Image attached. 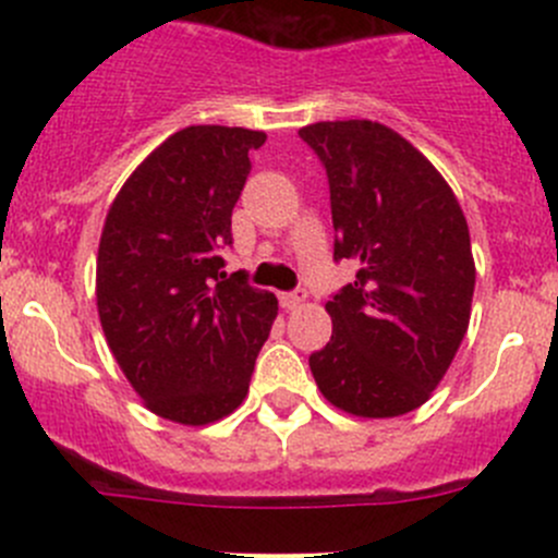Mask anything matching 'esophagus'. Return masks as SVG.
<instances>
[{
  "label": "esophagus",
  "mask_w": 558,
  "mask_h": 558,
  "mask_svg": "<svg viewBox=\"0 0 558 558\" xmlns=\"http://www.w3.org/2000/svg\"><path fill=\"white\" fill-rule=\"evenodd\" d=\"M305 296H307L305 289H294V291H283L278 300H280V307H286V311H294V307H300L302 302H305Z\"/></svg>",
  "instance_id": "34e87169"
}]
</instances>
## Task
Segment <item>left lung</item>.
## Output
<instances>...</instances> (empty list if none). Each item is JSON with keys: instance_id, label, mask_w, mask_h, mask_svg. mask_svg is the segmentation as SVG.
Instances as JSON below:
<instances>
[{"instance_id": "obj_1", "label": "left lung", "mask_w": 558, "mask_h": 558, "mask_svg": "<svg viewBox=\"0 0 558 558\" xmlns=\"http://www.w3.org/2000/svg\"><path fill=\"white\" fill-rule=\"evenodd\" d=\"M300 137L329 180L335 258L362 264L326 302L331 340L311 353L313 378L345 413L404 415L429 399L470 324L464 213L432 161L384 123L320 121Z\"/></svg>"}]
</instances>
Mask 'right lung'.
<instances>
[{"instance_id": "obj_1", "label": "right lung", "mask_w": 558, "mask_h": 558, "mask_svg": "<svg viewBox=\"0 0 558 558\" xmlns=\"http://www.w3.org/2000/svg\"><path fill=\"white\" fill-rule=\"evenodd\" d=\"M243 126H189L159 145L110 205L99 240V320L148 410L202 426L240 408L278 300L227 275L232 210L251 154Z\"/></svg>"}]
</instances>
